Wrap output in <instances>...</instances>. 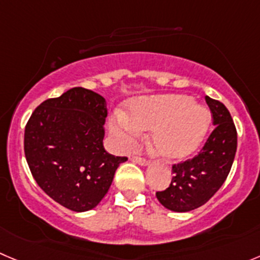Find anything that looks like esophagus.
I'll use <instances>...</instances> for the list:
<instances>
[{
	"label": "esophagus",
	"mask_w": 260,
	"mask_h": 260,
	"mask_svg": "<svg viewBox=\"0 0 260 260\" xmlns=\"http://www.w3.org/2000/svg\"><path fill=\"white\" fill-rule=\"evenodd\" d=\"M134 160L138 163V165H140V166H148V165H149V160L145 159V158L138 157V155H135Z\"/></svg>",
	"instance_id": "1"
}]
</instances>
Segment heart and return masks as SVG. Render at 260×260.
Listing matches in <instances>:
<instances>
[{
    "label": "heart",
    "mask_w": 260,
    "mask_h": 260,
    "mask_svg": "<svg viewBox=\"0 0 260 260\" xmlns=\"http://www.w3.org/2000/svg\"><path fill=\"white\" fill-rule=\"evenodd\" d=\"M209 113L181 94L155 95L132 102L128 117L117 113L111 132L121 145L133 147L140 130H152V145L166 159H184L195 152L206 138Z\"/></svg>",
    "instance_id": "b5f03b06"
}]
</instances>
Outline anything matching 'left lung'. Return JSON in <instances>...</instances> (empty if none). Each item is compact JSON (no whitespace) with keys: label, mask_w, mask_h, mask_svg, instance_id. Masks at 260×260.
I'll list each match as a JSON object with an SVG mask.
<instances>
[{"label":"left lung","mask_w":260,"mask_h":260,"mask_svg":"<svg viewBox=\"0 0 260 260\" xmlns=\"http://www.w3.org/2000/svg\"><path fill=\"white\" fill-rule=\"evenodd\" d=\"M214 128L200 152L191 159L172 166L174 177L166 190L155 192L163 207L174 212H189L206 204L223 185L234 163L237 133L229 110L208 95Z\"/></svg>","instance_id":"8db88e82"}]
</instances>
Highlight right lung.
<instances>
[{
    "label": "right lung",
    "mask_w": 260,
    "mask_h": 260,
    "mask_svg": "<svg viewBox=\"0 0 260 260\" xmlns=\"http://www.w3.org/2000/svg\"><path fill=\"white\" fill-rule=\"evenodd\" d=\"M106 100L73 88L42 102L24 133V152L37 184L54 202L74 212L98 206L126 157L103 147Z\"/></svg>",
    "instance_id": "right-lung-1"
}]
</instances>
